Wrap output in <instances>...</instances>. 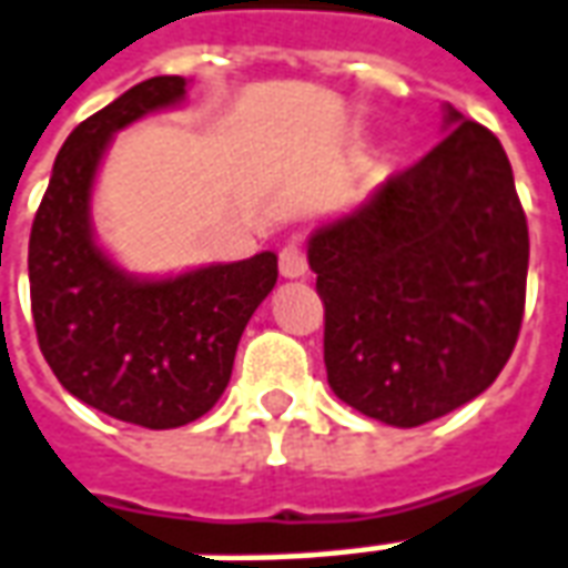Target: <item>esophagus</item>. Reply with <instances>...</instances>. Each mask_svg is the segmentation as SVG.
<instances>
[{
  "label": "esophagus",
  "mask_w": 568,
  "mask_h": 568,
  "mask_svg": "<svg viewBox=\"0 0 568 568\" xmlns=\"http://www.w3.org/2000/svg\"><path fill=\"white\" fill-rule=\"evenodd\" d=\"M280 273H283L285 280H297V276L307 273V255H304L301 245H285L283 252H280Z\"/></svg>",
  "instance_id": "esophagus-1"
}]
</instances>
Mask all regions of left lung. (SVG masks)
Returning a JSON list of instances; mask_svg holds the SVG:
<instances>
[{
    "instance_id": "8db88e82",
    "label": "left lung",
    "mask_w": 568,
    "mask_h": 568,
    "mask_svg": "<svg viewBox=\"0 0 568 568\" xmlns=\"http://www.w3.org/2000/svg\"><path fill=\"white\" fill-rule=\"evenodd\" d=\"M446 129L424 160L307 243L328 387L394 427L483 394L526 307L529 227L505 146L455 106Z\"/></svg>"
}]
</instances>
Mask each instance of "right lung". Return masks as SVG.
<instances>
[{"mask_svg":"<svg viewBox=\"0 0 568 568\" xmlns=\"http://www.w3.org/2000/svg\"><path fill=\"white\" fill-rule=\"evenodd\" d=\"M187 79L153 77L79 122L63 141L30 230V304L39 351L85 406L169 430L215 406L236 344L276 285V255L141 280L91 230V187L113 134L184 101Z\"/></svg>","mask_w":568,"mask_h":568,"instance_id":"obj_1","label":"right lung"}]
</instances>
